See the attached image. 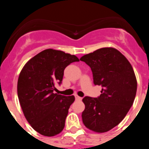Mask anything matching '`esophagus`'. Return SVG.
<instances>
[{
  "label": "esophagus",
  "instance_id": "esophagus-1",
  "mask_svg": "<svg viewBox=\"0 0 149 149\" xmlns=\"http://www.w3.org/2000/svg\"><path fill=\"white\" fill-rule=\"evenodd\" d=\"M74 97H75L76 101H81V100L82 99V98H81V97H80V96L77 95H74Z\"/></svg>",
  "mask_w": 149,
  "mask_h": 149
}]
</instances>
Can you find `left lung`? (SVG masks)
I'll return each mask as SVG.
<instances>
[{"instance_id": "obj_1", "label": "left lung", "mask_w": 149, "mask_h": 149, "mask_svg": "<svg viewBox=\"0 0 149 149\" xmlns=\"http://www.w3.org/2000/svg\"><path fill=\"white\" fill-rule=\"evenodd\" d=\"M80 60L91 68L95 85L102 86L98 98H83V122L91 131L107 132L123 120L134 103L137 88L134 69L113 48H100Z\"/></svg>"}]
</instances>
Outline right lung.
Masks as SVG:
<instances>
[{
    "mask_svg": "<svg viewBox=\"0 0 149 149\" xmlns=\"http://www.w3.org/2000/svg\"><path fill=\"white\" fill-rule=\"evenodd\" d=\"M74 55L46 49L30 59L18 80V97L24 115L31 127L45 136L60 134L74 96L54 93L55 84H61L64 70L78 62Z\"/></svg>",
    "mask_w": 149,
    "mask_h": 149,
    "instance_id": "obj_1",
    "label": "right lung"
}]
</instances>
